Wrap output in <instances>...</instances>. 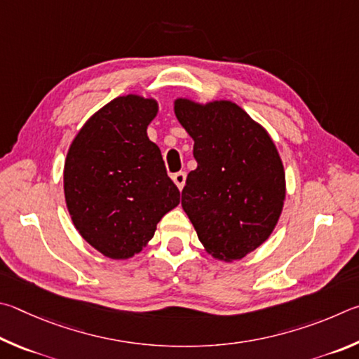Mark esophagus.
I'll return each instance as SVG.
<instances>
[{"label":"esophagus","instance_id":"esophagus-1","mask_svg":"<svg viewBox=\"0 0 359 359\" xmlns=\"http://www.w3.org/2000/svg\"><path fill=\"white\" fill-rule=\"evenodd\" d=\"M172 180H173V183L176 184V187H178V189L181 191L184 187V184H186V173L184 172H178V173H175L173 176H172Z\"/></svg>","mask_w":359,"mask_h":359}]
</instances>
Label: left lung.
I'll use <instances>...</instances> for the list:
<instances>
[{
  "instance_id": "left-lung-1",
  "label": "left lung",
  "mask_w": 359,
  "mask_h": 359,
  "mask_svg": "<svg viewBox=\"0 0 359 359\" xmlns=\"http://www.w3.org/2000/svg\"><path fill=\"white\" fill-rule=\"evenodd\" d=\"M173 110L197 161L181 206L206 252L240 260L271 236L282 215L287 183L279 151L268 130L231 100L176 97Z\"/></svg>"
}]
</instances>
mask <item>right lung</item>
Returning <instances> with one entry per match:
<instances>
[{
    "label": "right lung",
    "mask_w": 359,
    "mask_h": 359,
    "mask_svg": "<svg viewBox=\"0 0 359 359\" xmlns=\"http://www.w3.org/2000/svg\"><path fill=\"white\" fill-rule=\"evenodd\" d=\"M159 100L124 94L93 113L67 149L65 198L80 236L111 260L148 246L157 222L180 203L161 149L147 129Z\"/></svg>",
    "instance_id": "add662e5"
}]
</instances>
